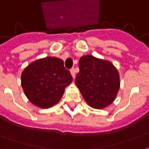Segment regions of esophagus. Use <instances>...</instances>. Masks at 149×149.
Wrapping results in <instances>:
<instances>
[{
  "label": "esophagus",
  "mask_w": 149,
  "mask_h": 149,
  "mask_svg": "<svg viewBox=\"0 0 149 149\" xmlns=\"http://www.w3.org/2000/svg\"><path fill=\"white\" fill-rule=\"evenodd\" d=\"M71 75L72 77V78L74 79L75 78V76H76V73H75V70L72 68V69H71Z\"/></svg>",
  "instance_id": "esophagus-1"
}]
</instances>
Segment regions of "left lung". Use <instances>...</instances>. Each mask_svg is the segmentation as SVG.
I'll return each instance as SVG.
<instances>
[{
  "label": "left lung",
  "mask_w": 149,
  "mask_h": 149,
  "mask_svg": "<svg viewBox=\"0 0 149 149\" xmlns=\"http://www.w3.org/2000/svg\"><path fill=\"white\" fill-rule=\"evenodd\" d=\"M75 80L89 107L104 109L114 102L120 88L118 69L111 61L86 55L80 58Z\"/></svg>",
  "instance_id": "1"
}]
</instances>
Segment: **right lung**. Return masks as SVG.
I'll use <instances>...</instances> for the list:
<instances>
[{
    "label": "right lung",
    "mask_w": 149,
    "mask_h": 149,
    "mask_svg": "<svg viewBox=\"0 0 149 149\" xmlns=\"http://www.w3.org/2000/svg\"><path fill=\"white\" fill-rule=\"evenodd\" d=\"M72 81L71 73L65 69L64 61L56 57L35 60L24 68L21 75L25 95L33 105L42 109L56 105Z\"/></svg>",
    "instance_id": "obj_1"
}]
</instances>
